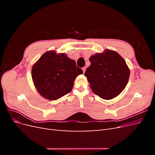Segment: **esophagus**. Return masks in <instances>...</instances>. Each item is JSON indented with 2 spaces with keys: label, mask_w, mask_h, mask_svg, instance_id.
<instances>
[{
  "label": "esophagus",
  "mask_w": 155,
  "mask_h": 155,
  "mask_svg": "<svg viewBox=\"0 0 155 155\" xmlns=\"http://www.w3.org/2000/svg\"><path fill=\"white\" fill-rule=\"evenodd\" d=\"M86 69H87V67H86V66L82 68V70H83V73H85V70H86Z\"/></svg>",
  "instance_id": "34e87169"
}]
</instances>
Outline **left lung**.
<instances>
[{"instance_id": "obj_1", "label": "left lung", "mask_w": 155, "mask_h": 155, "mask_svg": "<svg viewBox=\"0 0 155 155\" xmlns=\"http://www.w3.org/2000/svg\"><path fill=\"white\" fill-rule=\"evenodd\" d=\"M90 67L85 76L93 92L105 100L112 99L124 91L130 70L125 60L114 51L106 50L89 58Z\"/></svg>"}]
</instances>
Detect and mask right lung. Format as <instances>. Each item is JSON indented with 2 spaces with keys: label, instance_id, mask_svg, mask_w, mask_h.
<instances>
[{
  "label": "right lung",
  "instance_id": "add662e5",
  "mask_svg": "<svg viewBox=\"0 0 155 155\" xmlns=\"http://www.w3.org/2000/svg\"><path fill=\"white\" fill-rule=\"evenodd\" d=\"M83 70L64 54L54 51L44 54L33 66L31 76L40 94L55 100L72 91L75 79Z\"/></svg>",
  "mask_w": 155,
  "mask_h": 155
}]
</instances>
